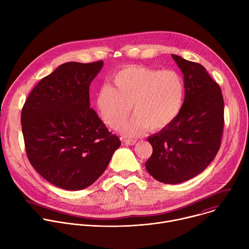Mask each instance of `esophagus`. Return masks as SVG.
I'll return each instance as SVG.
<instances>
[{"mask_svg": "<svg viewBox=\"0 0 249 249\" xmlns=\"http://www.w3.org/2000/svg\"><path fill=\"white\" fill-rule=\"evenodd\" d=\"M123 142L125 145H128V146H134L137 143L136 140H132V139H125Z\"/></svg>", "mask_w": 249, "mask_h": 249, "instance_id": "esophagus-1", "label": "esophagus"}]
</instances>
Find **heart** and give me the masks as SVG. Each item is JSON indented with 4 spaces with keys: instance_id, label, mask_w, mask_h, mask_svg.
<instances>
[{
    "instance_id": "heart-1",
    "label": "heart",
    "mask_w": 249,
    "mask_h": 249,
    "mask_svg": "<svg viewBox=\"0 0 249 249\" xmlns=\"http://www.w3.org/2000/svg\"><path fill=\"white\" fill-rule=\"evenodd\" d=\"M113 88L102 86L95 104L104 124L118 129L130 115L133 119L120 131L126 136L164 129L178 116L183 104L184 84L174 71H157L144 66L122 68L113 76Z\"/></svg>"
}]
</instances>
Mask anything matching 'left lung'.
Wrapping results in <instances>:
<instances>
[{
  "mask_svg": "<svg viewBox=\"0 0 249 249\" xmlns=\"http://www.w3.org/2000/svg\"><path fill=\"white\" fill-rule=\"evenodd\" d=\"M172 58L182 71L185 98L172 123L148 138L153 147L148 172L160 182L177 184L193 178L215 159L224 130L220 86L199 63Z\"/></svg>",
  "mask_w": 249,
  "mask_h": 249,
  "instance_id": "1",
  "label": "left lung"
}]
</instances>
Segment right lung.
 Segmentation results:
<instances>
[{"instance_id": "add662e5", "label": "right lung", "mask_w": 249, "mask_h": 249, "mask_svg": "<svg viewBox=\"0 0 249 249\" xmlns=\"http://www.w3.org/2000/svg\"><path fill=\"white\" fill-rule=\"evenodd\" d=\"M103 66L67 62L31 90L21 110L25 152L44 179L66 190L91 185L120 147L89 105V85Z\"/></svg>"}]
</instances>
